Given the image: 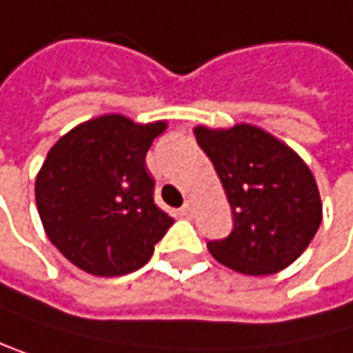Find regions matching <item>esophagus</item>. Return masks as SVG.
<instances>
[{
	"label": "esophagus",
	"mask_w": 353,
	"mask_h": 353,
	"mask_svg": "<svg viewBox=\"0 0 353 353\" xmlns=\"http://www.w3.org/2000/svg\"><path fill=\"white\" fill-rule=\"evenodd\" d=\"M192 203L188 201V203H184V205H182V210H180V216H184V218H190L192 216Z\"/></svg>",
	"instance_id": "obj_1"
}]
</instances>
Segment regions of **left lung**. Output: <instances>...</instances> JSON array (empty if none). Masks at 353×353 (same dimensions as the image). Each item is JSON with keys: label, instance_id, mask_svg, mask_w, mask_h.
<instances>
[{"label": "left lung", "instance_id": "1", "mask_svg": "<svg viewBox=\"0 0 353 353\" xmlns=\"http://www.w3.org/2000/svg\"><path fill=\"white\" fill-rule=\"evenodd\" d=\"M194 137L214 163L235 218L233 233L208 243L210 254L243 275L290 267L322 224V199L307 163L288 143L245 123L199 125Z\"/></svg>", "mask_w": 353, "mask_h": 353}]
</instances>
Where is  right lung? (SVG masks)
I'll use <instances>...</instances> for the list:
<instances>
[{"label":"right lung","mask_w":353,"mask_h":353,"mask_svg":"<svg viewBox=\"0 0 353 353\" xmlns=\"http://www.w3.org/2000/svg\"><path fill=\"white\" fill-rule=\"evenodd\" d=\"M167 120L135 123L103 114L80 123L48 150L35 203L48 239L78 269L118 277L143 267L173 218L154 203L145 152Z\"/></svg>","instance_id":"obj_1"}]
</instances>
